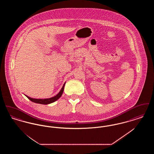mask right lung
<instances>
[{"mask_svg": "<svg viewBox=\"0 0 154 154\" xmlns=\"http://www.w3.org/2000/svg\"><path fill=\"white\" fill-rule=\"evenodd\" d=\"M65 83L63 84L62 88L61 89V90L60 91V92L58 94L55 96L51 97V98H48V99H33V98H31L29 96L26 95V96L29 99L30 101L36 103H39V104H48L54 102L56 100H57L59 97H60V96L62 95L63 90H64V87H65Z\"/></svg>", "mask_w": 154, "mask_h": 154, "instance_id": "obj_1", "label": "right lung"}]
</instances>
